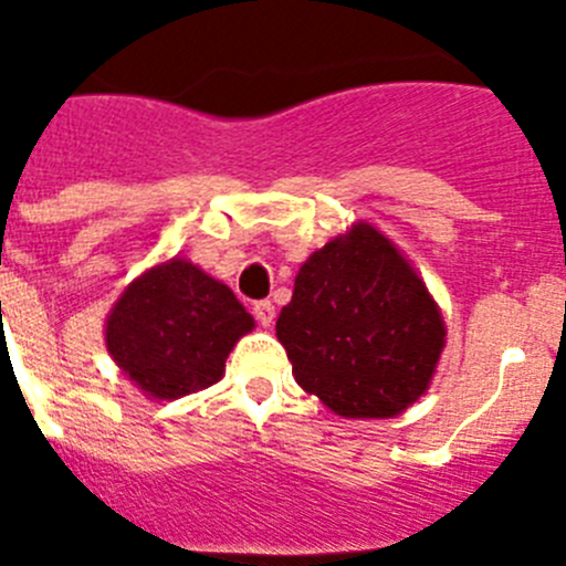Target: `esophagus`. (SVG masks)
Instances as JSON below:
<instances>
[{"label":"esophagus","mask_w":566,"mask_h":566,"mask_svg":"<svg viewBox=\"0 0 566 566\" xmlns=\"http://www.w3.org/2000/svg\"><path fill=\"white\" fill-rule=\"evenodd\" d=\"M254 317H258V323L263 325V328H271L273 317H276V306H273L271 301H258L254 303Z\"/></svg>","instance_id":"34e87169"}]
</instances>
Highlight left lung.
Wrapping results in <instances>:
<instances>
[{
    "label": "left lung",
    "mask_w": 566,
    "mask_h": 566,
    "mask_svg": "<svg viewBox=\"0 0 566 566\" xmlns=\"http://www.w3.org/2000/svg\"><path fill=\"white\" fill-rule=\"evenodd\" d=\"M442 312L415 265L371 222L308 254L276 319L293 377L342 418H396L431 385Z\"/></svg>",
    "instance_id": "left-lung-1"
}]
</instances>
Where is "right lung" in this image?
Returning <instances> with one entry per match:
<instances>
[{
    "mask_svg": "<svg viewBox=\"0 0 566 566\" xmlns=\"http://www.w3.org/2000/svg\"><path fill=\"white\" fill-rule=\"evenodd\" d=\"M254 317L233 290L187 258H170L124 287L105 319V347L151 401H174L219 382Z\"/></svg>",
    "mask_w": 566,
    "mask_h": 566,
    "instance_id": "obj_1",
    "label": "right lung"
}]
</instances>
